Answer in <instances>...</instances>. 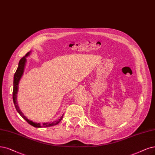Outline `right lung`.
<instances>
[{
	"mask_svg": "<svg viewBox=\"0 0 155 155\" xmlns=\"http://www.w3.org/2000/svg\"><path fill=\"white\" fill-rule=\"evenodd\" d=\"M30 53H31V51H28V52L27 53L26 55L24 57H22V58L20 60L18 68H17V70L15 73L14 81H13V102H14V105H15V107L16 108L17 112L19 113L20 115L23 118H24L28 124L32 125V127H36V128H42V127L45 128V127H52V126L56 125L61 122V121L63 117V115L60 117V119L57 120V121H55L54 122L43 123V124L35 123V122H33L32 121H31V120H29V119H28L27 118V117L24 116V114H23V112L20 110V108L18 107V103H17V93H18V84H19V82L20 81L22 75H23V73H24V71L25 62L27 61L26 57L29 55Z\"/></svg>",
	"mask_w": 155,
	"mask_h": 155,
	"instance_id": "1",
	"label": "right lung"
}]
</instances>
